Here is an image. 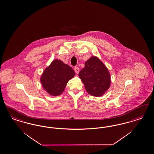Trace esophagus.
<instances>
[{
  "label": "esophagus",
  "mask_w": 154,
  "mask_h": 154,
  "mask_svg": "<svg viewBox=\"0 0 154 154\" xmlns=\"http://www.w3.org/2000/svg\"><path fill=\"white\" fill-rule=\"evenodd\" d=\"M74 72H75L77 74H78V73H79V72H80V69H79V68L75 66V67L74 68Z\"/></svg>",
  "instance_id": "34e87169"
}]
</instances>
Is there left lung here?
Returning a JSON list of instances; mask_svg holds the SVG:
<instances>
[{
    "label": "left lung",
    "mask_w": 154,
    "mask_h": 154,
    "mask_svg": "<svg viewBox=\"0 0 154 154\" xmlns=\"http://www.w3.org/2000/svg\"><path fill=\"white\" fill-rule=\"evenodd\" d=\"M89 94L100 97L111 86V75L108 69L97 57L93 56L85 62L79 74Z\"/></svg>",
    "instance_id": "left-lung-1"
}]
</instances>
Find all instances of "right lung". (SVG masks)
Returning a JSON list of instances; mask_svg holds the SVG:
<instances>
[{"label": "right lung", "mask_w": 154, "mask_h": 154, "mask_svg": "<svg viewBox=\"0 0 154 154\" xmlns=\"http://www.w3.org/2000/svg\"><path fill=\"white\" fill-rule=\"evenodd\" d=\"M75 75L73 69L61 60H55L43 71L41 82L51 96H57L63 92L69 80Z\"/></svg>", "instance_id": "right-lung-1"}]
</instances>
